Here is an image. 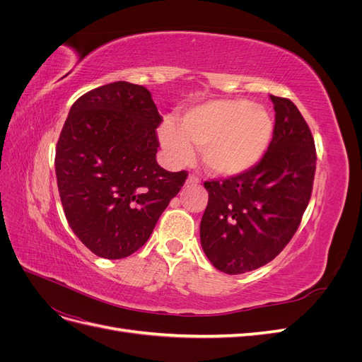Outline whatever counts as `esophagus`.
<instances>
[{"mask_svg": "<svg viewBox=\"0 0 362 362\" xmlns=\"http://www.w3.org/2000/svg\"><path fill=\"white\" fill-rule=\"evenodd\" d=\"M199 182H201V180L196 177V175H189V178H187L189 185H198Z\"/></svg>", "mask_w": 362, "mask_h": 362, "instance_id": "esophagus-1", "label": "esophagus"}]
</instances>
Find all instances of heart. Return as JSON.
I'll return each instance as SVG.
<instances>
[{
	"label": "heart",
	"instance_id": "b5f03b06",
	"mask_svg": "<svg viewBox=\"0 0 362 362\" xmlns=\"http://www.w3.org/2000/svg\"><path fill=\"white\" fill-rule=\"evenodd\" d=\"M273 134V119L261 105L246 100H221L196 105L160 128V141L173 163L193 157L201 148L205 168L217 177L243 173L261 160Z\"/></svg>",
	"mask_w": 362,
	"mask_h": 362
}]
</instances>
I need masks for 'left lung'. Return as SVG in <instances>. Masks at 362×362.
<instances>
[{
    "mask_svg": "<svg viewBox=\"0 0 362 362\" xmlns=\"http://www.w3.org/2000/svg\"><path fill=\"white\" fill-rule=\"evenodd\" d=\"M273 139L258 164L235 177L206 181L201 245L211 264L240 275L267 264L298 231L310 202L315 146L308 124L287 98L270 95Z\"/></svg>",
    "mask_w": 362,
    "mask_h": 362,
    "instance_id": "left-lung-1",
    "label": "left lung"
}]
</instances>
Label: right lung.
<instances>
[{"mask_svg": "<svg viewBox=\"0 0 362 362\" xmlns=\"http://www.w3.org/2000/svg\"><path fill=\"white\" fill-rule=\"evenodd\" d=\"M161 116L144 86L116 81L71 107L56 148L64 216L95 255L119 259L151 237L187 172L157 163Z\"/></svg>", "mask_w": 362, "mask_h": 362, "instance_id": "1", "label": "right lung"}]
</instances>
